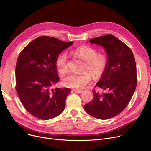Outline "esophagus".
Returning <instances> with one entry per match:
<instances>
[{
	"label": "esophagus",
	"instance_id": "1",
	"mask_svg": "<svg viewBox=\"0 0 151 151\" xmlns=\"http://www.w3.org/2000/svg\"><path fill=\"white\" fill-rule=\"evenodd\" d=\"M74 92H75L76 93H78V94H81L83 92V91L82 90H73Z\"/></svg>",
	"mask_w": 151,
	"mask_h": 151
}]
</instances>
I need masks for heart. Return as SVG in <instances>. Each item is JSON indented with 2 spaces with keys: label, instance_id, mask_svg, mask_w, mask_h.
<instances>
[{
  "label": "heart",
  "instance_id": "heart-1",
  "mask_svg": "<svg viewBox=\"0 0 151 151\" xmlns=\"http://www.w3.org/2000/svg\"><path fill=\"white\" fill-rule=\"evenodd\" d=\"M70 53L80 58L85 62L83 70H88L95 78L101 77L107 68V57L105 54H97V51L91 47L82 45L72 51ZM69 57L66 52L58 54L55 58V65L57 70L61 74L68 71ZM91 74L88 72L81 73H70L63 78V83L66 87L82 90L91 81Z\"/></svg>",
  "mask_w": 151,
  "mask_h": 151
}]
</instances>
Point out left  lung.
Segmentation results:
<instances>
[{
    "label": "left lung",
    "mask_w": 151,
    "mask_h": 151,
    "mask_svg": "<svg viewBox=\"0 0 151 151\" xmlns=\"http://www.w3.org/2000/svg\"><path fill=\"white\" fill-rule=\"evenodd\" d=\"M90 42L104 47L107 55V68L96 83L106 93L93 90L94 97L84 109L96 118L110 119L124 110L134 93L137 82L135 58L131 49L112 35L91 39Z\"/></svg>",
    "instance_id": "obj_1"
}]
</instances>
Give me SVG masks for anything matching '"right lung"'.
I'll use <instances>...</instances> for the list:
<instances>
[{
  "label": "right lung",
  "mask_w": 151,
  "mask_h": 151,
  "mask_svg": "<svg viewBox=\"0 0 151 151\" xmlns=\"http://www.w3.org/2000/svg\"><path fill=\"white\" fill-rule=\"evenodd\" d=\"M72 44L40 36L30 42L17 58L15 89L24 108L37 118H54L65 108L66 99L71 90L51 88L60 80L55 58Z\"/></svg>",
  "instance_id": "obj_1"
}]
</instances>
